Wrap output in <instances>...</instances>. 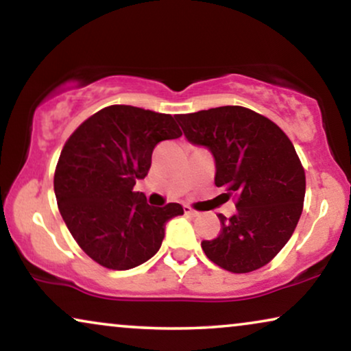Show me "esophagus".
<instances>
[{"mask_svg": "<svg viewBox=\"0 0 351 351\" xmlns=\"http://www.w3.org/2000/svg\"><path fill=\"white\" fill-rule=\"evenodd\" d=\"M184 213H185L186 215H193V217H195V215H198V213H196V210L191 209L190 206H184Z\"/></svg>", "mask_w": 351, "mask_h": 351, "instance_id": "obj_1", "label": "esophagus"}]
</instances>
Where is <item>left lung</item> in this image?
Masks as SVG:
<instances>
[{
	"label": "left lung",
	"instance_id": "1",
	"mask_svg": "<svg viewBox=\"0 0 351 351\" xmlns=\"http://www.w3.org/2000/svg\"><path fill=\"white\" fill-rule=\"evenodd\" d=\"M186 141L214 156L215 185L237 196V214L219 215L222 230L201 247L232 273L267 265L285 247L299 222L305 172L295 148L270 119L227 105L176 114Z\"/></svg>",
	"mask_w": 351,
	"mask_h": 351
}]
</instances>
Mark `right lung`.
Returning a JSON list of instances; mask_svg holds the SVG:
<instances>
[{
  "label": "right lung",
  "mask_w": 351,
  "mask_h": 351,
  "mask_svg": "<svg viewBox=\"0 0 351 351\" xmlns=\"http://www.w3.org/2000/svg\"><path fill=\"white\" fill-rule=\"evenodd\" d=\"M171 114L112 105L86 119L66 141L54 176L62 219L88 256L129 270L160 251L166 223L184 208H155L134 191L145 179L156 143L180 137Z\"/></svg>",
  "instance_id": "add662e5"
}]
</instances>
